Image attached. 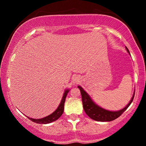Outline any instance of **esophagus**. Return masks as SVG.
<instances>
[{"instance_id": "esophagus-1", "label": "esophagus", "mask_w": 146, "mask_h": 146, "mask_svg": "<svg viewBox=\"0 0 146 146\" xmlns=\"http://www.w3.org/2000/svg\"><path fill=\"white\" fill-rule=\"evenodd\" d=\"M80 76H75L73 78V81L75 84H77L78 82H80Z\"/></svg>"}]
</instances>
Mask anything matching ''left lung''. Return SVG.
<instances>
[{"label":"left lung","instance_id":"obj_1","mask_svg":"<svg viewBox=\"0 0 146 146\" xmlns=\"http://www.w3.org/2000/svg\"><path fill=\"white\" fill-rule=\"evenodd\" d=\"M126 49L127 52L129 53V51L127 48ZM78 88L80 89L81 95H82V104L84 111L91 119L95 120L96 121H99V122H110V121L115 120L116 118L119 117L127 110L128 107H129L131 104L133 102L135 93H135L133 94L131 100L129 103L126 106V107H125L120 111H108L103 108H101L97 104H95L93 102L92 100L91 99V98L88 95V94L83 90L82 88H81L79 86H78Z\"/></svg>","mask_w":146,"mask_h":146}]
</instances>
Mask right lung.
I'll return each instance as SVG.
<instances>
[{"label":"right lung","mask_w":146,"mask_h":146,"mask_svg":"<svg viewBox=\"0 0 146 146\" xmlns=\"http://www.w3.org/2000/svg\"><path fill=\"white\" fill-rule=\"evenodd\" d=\"M68 92H69L68 90L65 91L60 105L58 106V108L56 109V110L52 113V114L49 115V116H48V117H46L40 118V119H33V118H29V117H28V118L29 120H31L32 122L37 123H41V124L42 123L46 124V123H51V122H54V121H55L57 119H58V118L61 117V115H62V113L64 112V103H65L66 96H67Z\"/></svg>","instance_id":"obj_1"}]
</instances>
